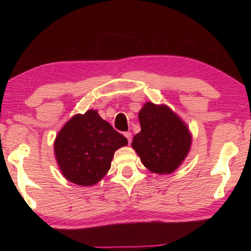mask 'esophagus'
Masks as SVG:
<instances>
[{
	"instance_id": "34e87169",
	"label": "esophagus",
	"mask_w": 251,
	"mask_h": 251,
	"mask_svg": "<svg viewBox=\"0 0 251 251\" xmlns=\"http://www.w3.org/2000/svg\"><path fill=\"white\" fill-rule=\"evenodd\" d=\"M125 137L127 138V141H128V144L131 143V133H129V131H126V133H124Z\"/></svg>"
}]
</instances>
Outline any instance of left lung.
<instances>
[{"mask_svg":"<svg viewBox=\"0 0 251 251\" xmlns=\"http://www.w3.org/2000/svg\"><path fill=\"white\" fill-rule=\"evenodd\" d=\"M142 130L131 147L152 173L171 174L185 159L192 144L187 126L166 105L146 103L138 114Z\"/></svg>","mask_w":251,"mask_h":251,"instance_id":"left-lung-1","label":"left lung"}]
</instances>
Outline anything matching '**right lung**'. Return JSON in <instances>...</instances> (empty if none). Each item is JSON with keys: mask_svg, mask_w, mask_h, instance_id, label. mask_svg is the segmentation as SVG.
I'll return each instance as SVG.
<instances>
[{"mask_svg": "<svg viewBox=\"0 0 251 251\" xmlns=\"http://www.w3.org/2000/svg\"><path fill=\"white\" fill-rule=\"evenodd\" d=\"M127 144L124 136L90 109L66 123L55 139L54 151L65 178L92 186L109 171L115 151Z\"/></svg>", "mask_w": 251, "mask_h": 251, "instance_id": "obj_1", "label": "right lung"}]
</instances>
